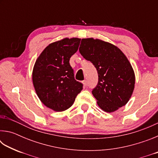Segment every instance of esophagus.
Instances as JSON below:
<instances>
[{
    "mask_svg": "<svg viewBox=\"0 0 158 158\" xmlns=\"http://www.w3.org/2000/svg\"><path fill=\"white\" fill-rule=\"evenodd\" d=\"M82 83H83V84H84V86H86V85H88V82H87L86 80H84V81H83Z\"/></svg>",
    "mask_w": 158,
    "mask_h": 158,
    "instance_id": "esophagus-1",
    "label": "esophagus"
}]
</instances>
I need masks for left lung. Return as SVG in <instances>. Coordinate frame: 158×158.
Here are the masks:
<instances>
[{
	"label": "left lung",
	"mask_w": 158,
	"mask_h": 158,
	"mask_svg": "<svg viewBox=\"0 0 158 158\" xmlns=\"http://www.w3.org/2000/svg\"><path fill=\"white\" fill-rule=\"evenodd\" d=\"M79 51L98 71V82L92 94L99 106L111 113L126 105L135 88V77L124 53L113 44L93 38L82 39Z\"/></svg>",
	"instance_id": "1"
}]
</instances>
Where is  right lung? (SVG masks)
Segmentation results:
<instances>
[{
    "mask_svg": "<svg viewBox=\"0 0 158 158\" xmlns=\"http://www.w3.org/2000/svg\"><path fill=\"white\" fill-rule=\"evenodd\" d=\"M81 39L65 38L50 44L37 58L33 82L37 96L47 107L63 111L73 105L83 84L74 79L69 59L78 50Z\"/></svg>",
    "mask_w": 158,
    "mask_h": 158,
    "instance_id": "right-lung-1",
    "label": "right lung"
}]
</instances>
